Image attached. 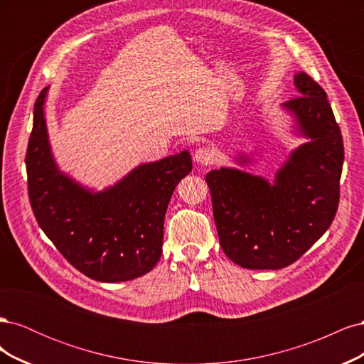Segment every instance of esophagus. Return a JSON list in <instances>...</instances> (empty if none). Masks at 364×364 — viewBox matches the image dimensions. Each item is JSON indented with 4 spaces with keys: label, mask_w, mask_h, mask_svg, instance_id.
Here are the masks:
<instances>
[{
    "label": "esophagus",
    "mask_w": 364,
    "mask_h": 364,
    "mask_svg": "<svg viewBox=\"0 0 364 364\" xmlns=\"http://www.w3.org/2000/svg\"><path fill=\"white\" fill-rule=\"evenodd\" d=\"M194 159H196L197 164L208 165V164H211L214 161V151H213V149H209V147H200V149L196 150Z\"/></svg>",
    "instance_id": "1"
}]
</instances>
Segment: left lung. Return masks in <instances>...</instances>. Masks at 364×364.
Wrapping results in <instances>:
<instances>
[{"mask_svg":"<svg viewBox=\"0 0 364 364\" xmlns=\"http://www.w3.org/2000/svg\"><path fill=\"white\" fill-rule=\"evenodd\" d=\"M294 85L301 95L282 106L310 141L291 153L274 182L237 168L213 170L205 178L220 246L245 269L290 266L326 232L337 213L341 132L321 85L305 73L294 75Z\"/></svg>","mask_w":364,"mask_h":364,"instance_id":"1","label":"left lung"}]
</instances>
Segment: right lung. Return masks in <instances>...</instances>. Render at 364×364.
<instances>
[{"label":"right lung","instance_id":"add662e5","mask_svg":"<svg viewBox=\"0 0 364 364\" xmlns=\"http://www.w3.org/2000/svg\"><path fill=\"white\" fill-rule=\"evenodd\" d=\"M43 87L35 103L26 167L28 197L41 229L87 278L123 282L149 273L161 258L164 218L171 194L193 168L190 153L141 164L94 193L63 174L51 155Z\"/></svg>","mask_w":364,"mask_h":364}]
</instances>
